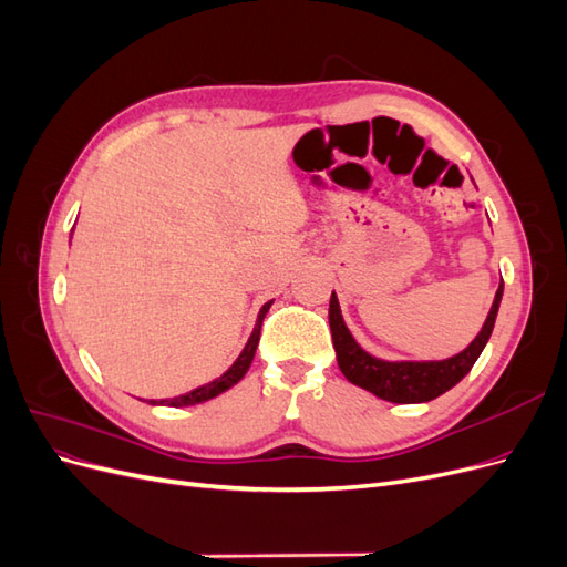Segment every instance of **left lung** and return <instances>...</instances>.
<instances>
[{"mask_svg": "<svg viewBox=\"0 0 567 567\" xmlns=\"http://www.w3.org/2000/svg\"><path fill=\"white\" fill-rule=\"evenodd\" d=\"M502 293H504V281L499 290H496L483 331L475 336V340L466 350L450 359H442V362H383V359L371 357L354 342L346 321H342L338 298L336 293H331L329 323H331L338 367L342 373H346V379L350 383L373 392L375 398L381 400H388L394 404L431 402L440 398L442 392L452 390L477 362L480 352L485 350L487 340L492 336L496 312H499Z\"/></svg>", "mask_w": 567, "mask_h": 567, "instance_id": "obj_1", "label": "left lung"}]
</instances>
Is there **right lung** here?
Wrapping results in <instances>:
<instances>
[{
  "instance_id": "add662e5",
  "label": "right lung",
  "mask_w": 567,
  "mask_h": 567,
  "mask_svg": "<svg viewBox=\"0 0 567 567\" xmlns=\"http://www.w3.org/2000/svg\"><path fill=\"white\" fill-rule=\"evenodd\" d=\"M269 307H271V302L262 305L260 315H257V323H255V329H252V336H250V340H248V346L244 348L241 354H238L234 367H231L225 375H219V379H215V381L208 383V385H200V388H196V390H192V392L179 394V398L169 400L167 404H169V406H186V404H198V402H205V400H213L215 394L225 392V390H229L231 385H236L238 381H241L244 375H246V371H248V367H250V362H252L255 350H257V342H260L262 321H265V315L269 312ZM151 404H156V402H151ZM161 404H165V400H163Z\"/></svg>"
}]
</instances>
